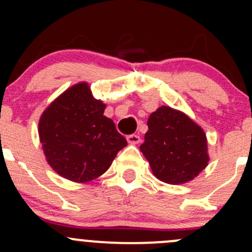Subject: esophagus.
<instances>
[{"label":"esophagus","instance_id":"34e87169","mask_svg":"<svg viewBox=\"0 0 252 252\" xmlns=\"http://www.w3.org/2000/svg\"><path fill=\"white\" fill-rule=\"evenodd\" d=\"M126 141L131 145H136L140 142V136L136 135V134H131V135L126 136Z\"/></svg>","mask_w":252,"mask_h":252}]
</instances>
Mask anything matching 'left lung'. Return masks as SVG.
<instances>
[{"mask_svg": "<svg viewBox=\"0 0 252 252\" xmlns=\"http://www.w3.org/2000/svg\"><path fill=\"white\" fill-rule=\"evenodd\" d=\"M140 151L157 179L184 184L207 167L210 156L204 129L189 116L169 106L152 112Z\"/></svg>", "mask_w": 252, "mask_h": 252, "instance_id": "8db88e82", "label": "left lung"}]
</instances>
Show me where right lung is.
Wrapping results in <instances>:
<instances>
[{"label": "right lung", "instance_id": "add662e5", "mask_svg": "<svg viewBox=\"0 0 252 252\" xmlns=\"http://www.w3.org/2000/svg\"><path fill=\"white\" fill-rule=\"evenodd\" d=\"M106 105L93 96L85 81L61 94L42 112L39 138L51 168L75 183L96 179L110 168L126 140L111 118Z\"/></svg>", "mask_w": 252, "mask_h": 252}]
</instances>
